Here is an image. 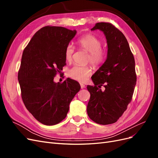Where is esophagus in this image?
Returning a JSON list of instances; mask_svg holds the SVG:
<instances>
[{
    "instance_id": "obj_1",
    "label": "esophagus",
    "mask_w": 158,
    "mask_h": 158,
    "mask_svg": "<svg viewBox=\"0 0 158 158\" xmlns=\"http://www.w3.org/2000/svg\"><path fill=\"white\" fill-rule=\"evenodd\" d=\"M80 87H81V88H82V89H83V88H85V85H84V84H82V83H80Z\"/></svg>"
}]
</instances>
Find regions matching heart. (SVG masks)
Listing matches in <instances>:
<instances>
[{
    "mask_svg": "<svg viewBox=\"0 0 158 158\" xmlns=\"http://www.w3.org/2000/svg\"><path fill=\"white\" fill-rule=\"evenodd\" d=\"M78 45L81 49L88 53L87 60L94 66L101 64L106 57V52L102 48V42L97 37L92 34L84 35L80 37ZM74 48L71 45H69L65 49V59L70 62L73 60ZM92 74V69L89 66L74 65L69 71V74L72 78L80 82H85L89 76Z\"/></svg>",
    "mask_w": 158,
    "mask_h": 158,
    "instance_id": "1",
    "label": "heart"
}]
</instances>
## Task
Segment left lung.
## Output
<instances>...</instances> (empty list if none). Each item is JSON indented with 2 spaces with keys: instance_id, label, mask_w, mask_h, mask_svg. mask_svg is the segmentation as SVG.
I'll return each instance as SVG.
<instances>
[{
  "instance_id": "obj_1",
  "label": "left lung",
  "mask_w": 158,
  "mask_h": 158,
  "mask_svg": "<svg viewBox=\"0 0 158 158\" xmlns=\"http://www.w3.org/2000/svg\"><path fill=\"white\" fill-rule=\"evenodd\" d=\"M95 30L106 35L107 56L92 76L95 85H87L90 93L87 113L93 121L106 125L117 122L131 102L136 82L135 61L125 36L117 27L99 22L91 29ZM102 86L104 91L99 89Z\"/></svg>"
}]
</instances>
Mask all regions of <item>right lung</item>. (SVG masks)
<instances>
[{
    "instance_id": "1",
    "label": "right lung",
    "mask_w": 158,
    "mask_h": 158,
    "mask_svg": "<svg viewBox=\"0 0 158 158\" xmlns=\"http://www.w3.org/2000/svg\"><path fill=\"white\" fill-rule=\"evenodd\" d=\"M76 34L63 27L45 26L32 37L23 51L18 79L23 102L41 123L55 125L66 117L80 84L69 78L56 83L66 65L65 49Z\"/></svg>"
}]
</instances>
